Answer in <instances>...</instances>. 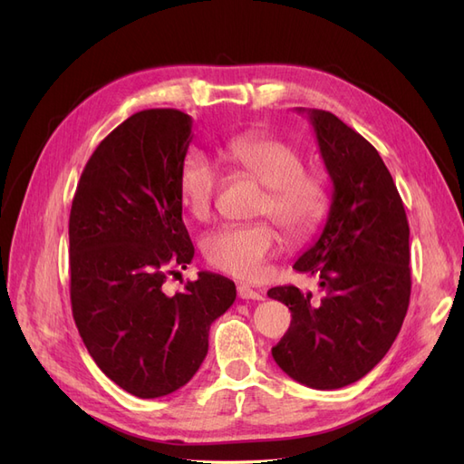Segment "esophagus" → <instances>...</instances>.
<instances>
[{
  "mask_svg": "<svg viewBox=\"0 0 464 464\" xmlns=\"http://www.w3.org/2000/svg\"><path fill=\"white\" fill-rule=\"evenodd\" d=\"M237 296H240L242 300H263V292L254 290L247 285H240V286H237Z\"/></svg>",
  "mask_w": 464,
  "mask_h": 464,
  "instance_id": "1",
  "label": "esophagus"
}]
</instances>
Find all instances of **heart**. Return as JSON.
Here are the masks:
<instances>
[{"instance_id": "obj_1", "label": "heart", "mask_w": 464, "mask_h": 464, "mask_svg": "<svg viewBox=\"0 0 464 464\" xmlns=\"http://www.w3.org/2000/svg\"><path fill=\"white\" fill-rule=\"evenodd\" d=\"M222 159L237 172L265 186L257 205L259 217H271L292 240H305L327 217L331 193L317 170H305L304 154L266 131H244L227 139ZM220 188L217 162L201 150H189L178 172L181 205L195 220L213 217ZM283 240L271 222L222 227L207 236L203 254L215 269L242 280H261L269 261L280 254Z\"/></svg>"}]
</instances>
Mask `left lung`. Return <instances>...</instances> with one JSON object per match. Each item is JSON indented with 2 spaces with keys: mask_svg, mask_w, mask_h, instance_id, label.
I'll return each instance as SVG.
<instances>
[{
  "mask_svg": "<svg viewBox=\"0 0 464 464\" xmlns=\"http://www.w3.org/2000/svg\"><path fill=\"white\" fill-rule=\"evenodd\" d=\"M304 111V110H300ZM333 181L329 217L294 269L319 278L323 296L275 286L288 305L286 334L273 358L312 389H341L389 353L411 300L409 220L385 162L372 143L331 111L307 110Z\"/></svg>",
  "mask_w": 464,
  "mask_h": 464,
  "instance_id": "8db88e82",
  "label": "left lung"
}]
</instances>
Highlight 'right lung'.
<instances>
[{
	"label": "right lung",
	"instance_id": "1",
	"mask_svg": "<svg viewBox=\"0 0 464 464\" xmlns=\"http://www.w3.org/2000/svg\"><path fill=\"white\" fill-rule=\"evenodd\" d=\"M191 139L184 111H137L92 152L69 215L75 325L96 366L139 399L189 382L236 300L232 280L207 271L174 296L162 288L195 254L178 193Z\"/></svg>",
	"mask_w": 464,
	"mask_h": 464
}]
</instances>
